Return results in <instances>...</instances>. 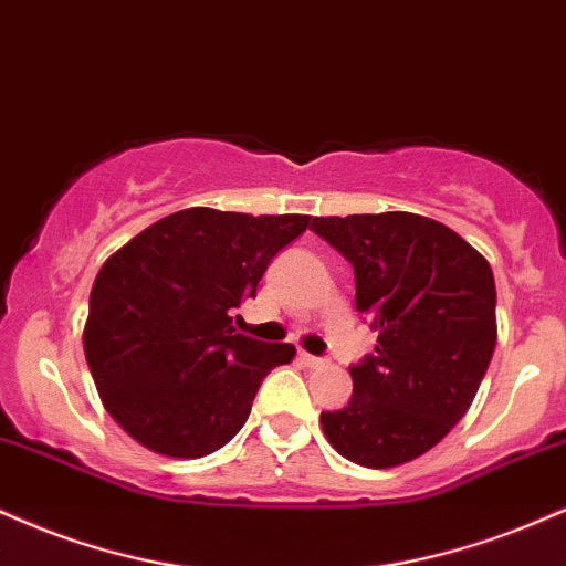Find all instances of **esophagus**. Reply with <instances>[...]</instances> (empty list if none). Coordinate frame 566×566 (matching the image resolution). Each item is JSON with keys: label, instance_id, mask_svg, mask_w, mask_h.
Instances as JSON below:
<instances>
[{"label": "esophagus", "instance_id": "1", "mask_svg": "<svg viewBox=\"0 0 566 566\" xmlns=\"http://www.w3.org/2000/svg\"><path fill=\"white\" fill-rule=\"evenodd\" d=\"M297 360H301L303 366H322V364H324V358H318V356H311V353H305V350L297 353Z\"/></svg>", "mask_w": 566, "mask_h": 566}]
</instances>
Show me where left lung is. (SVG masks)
<instances>
[{
    "label": "left lung",
    "mask_w": 566,
    "mask_h": 566,
    "mask_svg": "<svg viewBox=\"0 0 566 566\" xmlns=\"http://www.w3.org/2000/svg\"><path fill=\"white\" fill-rule=\"evenodd\" d=\"M356 271V308L379 332L350 366L353 395L322 411L332 448L387 469L427 453L472 406L495 350L490 263L446 223L403 213L313 218Z\"/></svg>",
    "instance_id": "left-lung-1"
}]
</instances>
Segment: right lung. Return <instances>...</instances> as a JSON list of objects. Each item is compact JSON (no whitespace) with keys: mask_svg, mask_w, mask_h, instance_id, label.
<instances>
[{"mask_svg":"<svg viewBox=\"0 0 566 566\" xmlns=\"http://www.w3.org/2000/svg\"><path fill=\"white\" fill-rule=\"evenodd\" d=\"M311 216L187 208L111 255L94 279L84 353L107 413L136 442L200 459L242 430L265 374L295 348L231 326Z\"/></svg>","mask_w":566,"mask_h":566,"instance_id":"add662e5","label":"right lung"}]
</instances>
